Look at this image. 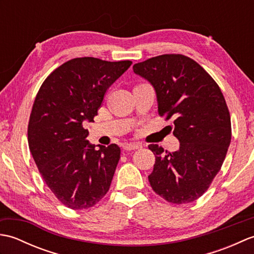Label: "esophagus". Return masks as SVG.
<instances>
[{
  "label": "esophagus",
  "mask_w": 254,
  "mask_h": 254,
  "mask_svg": "<svg viewBox=\"0 0 254 254\" xmlns=\"http://www.w3.org/2000/svg\"><path fill=\"white\" fill-rule=\"evenodd\" d=\"M141 147H142V145L137 144V143H128L123 146L124 150H127V152H130V150H135V149H138Z\"/></svg>",
  "instance_id": "obj_1"
}]
</instances>
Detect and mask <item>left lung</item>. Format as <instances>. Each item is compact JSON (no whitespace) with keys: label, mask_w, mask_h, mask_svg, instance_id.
I'll return each mask as SVG.
<instances>
[{"label":"left lung","mask_w":254,"mask_h":254,"mask_svg":"<svg viewBox=\"0 0 254 254\" xmlns=\"http://www.w3.org/2000/svg\"><path fill=\"white\" fill-rule=\"evenodd\" d=\"M133 71L154 86L159 116L175 119L174 135L180 142L172 153L149 145L156 158L150 187L170 203L195 201L222 168L231 141L222 90L198 63L183 55L150 58L134 64Z\"/></svg>","instance_id":"1"}]
</instances>
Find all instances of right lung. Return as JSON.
I'll return each mask as SVG.
<instances>
[{"instance_id": "obj_1", "label": "right lung", "mask_w": 254, "mask_h": 254, "mask_svg": "<svg viewBox=\"0 0 254 254\" xmlns=\"http://www.w3.org/2000/svg\"><path fill=\"white\" fill-rule=\"evenodd\" d=\"M131 61L72 59L38 91L28 123V145L42 179L66 207H93L109 191L121 149L90 144L83 122H93L108 88Z\"/></svg>"}]
</instances>
